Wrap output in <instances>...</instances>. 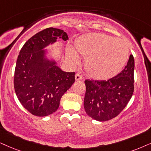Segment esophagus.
Wrapping results in <instances>:
<instances>
[{
    "instance_id": "34e87169",
    "label": "esophagus",
    "mask_w": 151,
    "mask_h": 151,
    "mask_svg": "<svg viewBox=\"0 0 151 151\" xmlns=\"http://www.w3.org/2000/svg\"><path fill=\"white\" fill-rule=\"evenodd\" d=\"M82 79H83V78H82V77L79 74H76L75 75L76 81H80V80H82Z\"/></svg>"
}]
</instances>
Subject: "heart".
Returning a JSON list of instances; mask_svg holds the SVG:
<instances>
[{
  "label": "heart",
  "mask_w": 151,
  "mask_h": 151,
  "mask_svg": "<svg viewBox=\"0 0 151 151\" xmlns=\"http://www.w3.org/2000/svg\"><path fill=\"white\" fill-rule=\"evenodd\" d=\"M84 58L83 66L93 79L107 80L119 74L126 65L129 51L123 40L104 33L84 34L76 40L73 48L67 49L66 59L72 66Z\"/></svg>",
  "instance_id": "obj_1"
}]
</instances>
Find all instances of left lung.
<instances>
[{
    "label": "left lung",
    "mask_w": 151,
    "mask_h": 151,
    "mask_svg": "<svg viewBox=\"0 0 151 151\" xmlns=\"http://www.w3.org/2000/svg\"><path fill=\"white\" fill-rule=\"evenodd\" d=\"M134 59L129 56L125 69L107 81L86 80L83 102L86 113L93 119L106 121L117 116L134 92Z\"/></svg>",
    "instance_id": "1"
}]
</instances>
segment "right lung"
<instances>
[{
	"instance_id": "1",
	"label": "right lung",
	"mask_w": 151,
	"mask_h": 151,
	"mask_svg": "<svg viewBox=\"0 0 151 151\" xmlns=\"http://www.w3.org/2000/svg\"><path fill=\"white\" fill-rule=\"evenodd\" d=\"M57 39L66 41L63 30L48 28L36 33L24 44L17 60L14 91L23 106L37 116H47L58 109L64 93L72 86L74 72H64L44 49Z\"/></svg>"
}]
</instances>
